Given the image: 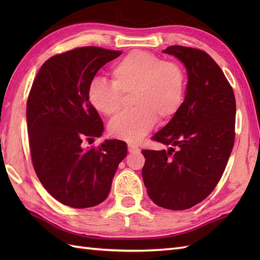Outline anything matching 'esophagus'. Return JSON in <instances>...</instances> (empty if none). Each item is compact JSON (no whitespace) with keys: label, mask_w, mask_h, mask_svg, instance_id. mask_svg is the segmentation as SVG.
Listing matches in <instances>:
<instances>
[{"label":"esophagus","mask_w":260,"mask_h":260,"mask_svg":"<svg viewBox=\"0 0 260 260\" xmlns=\"http://www.w3.org/2000/svg\"><path fill=\"white\" fill-rule=\"evenodd\" d=\"M141 150L137 146H135V145H132V144H129L128 145V152L129 153H139Z\"/></svg>","instance_id":"34e87169"}]
</instances>
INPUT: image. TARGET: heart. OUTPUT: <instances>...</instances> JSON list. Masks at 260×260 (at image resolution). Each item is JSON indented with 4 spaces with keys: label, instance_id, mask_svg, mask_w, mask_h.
Listing matches in <instances>:
<instances>
[{
    "label": "heart",
    "instance_id": "b5f03b06",
    "mask_svg": "<svg viewBox=\"0 0 260 260\" xmlns=\"http://www.w3.org/2000/svg\"><path fill=\"white\" fill-rule=\"evenodd\" d=\"M112 82L93 79L87 96L99 114L118 112L123 95H132L134 109L120 113L108 125L109 134L118 140L137 143L153 128L156 118L167 123L180 112L185 98L186 76L176 61L144 50H134L114 64Z\"/></svg>",
    "mask_w": 260,
    "mask_h": 260
}]
</instances>
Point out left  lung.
I'll return each instance as SVG.
<instances>
[{"instance_id":"left-lung-1","label":"left lung","mask_w":260,"mask_h":260,"mask_svg":"<svg viewBox=\"0 0 260 260\" xmlns=\"http://www.w3.org/2000/svg\"><path fill=\"white\" fill-rule=\"evenodd\" d=\"M185 64L187 87L180 112L152 137L169 151L143 150L147 194L157 206L185 210L203 201L221 179L235 144L236 99L222 70L200 49L164 50Z\"/></svg>"}]
</instances>
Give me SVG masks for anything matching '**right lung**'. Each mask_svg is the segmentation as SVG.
Instances as JSON below:
<instances>
[{
	"instance_id": "1",
	"label": "right lung",
	"mask_w": 260,
	"mask_h": 260,
	"mask_svg": "<svg viewBox=\"0 0 260 260\" xmlns=\"http://www.w3.org/2000/svg\"><path fill=\"white\" fill-rule=\"evenodd\" d=\"M121 51L81 47L56 54L42 64L26 103L33 168L50 194L64 206L90 208L107 198L118 164L127 155L123 141L84 147L101 137L102 118L87 91L104 64Z\"/></svg>"
}]
</instances>
